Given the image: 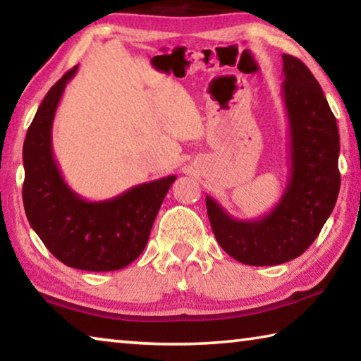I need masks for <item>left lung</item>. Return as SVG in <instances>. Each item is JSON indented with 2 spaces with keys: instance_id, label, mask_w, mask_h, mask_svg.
I'll return each mask as SVG.
<instances>
[{
  "instance_id": "1",
  "label": "left lung",
  "mask_w": 361,
  "mask_h": 361,
  "mask_svg": "<svg viewBox=\"0 0 361 361\" xmlns=\"http://www.w3.org/2000/svg\"><path fill=\"white\" fill-rule=\"evenodd\" d=\"M282 60L290 178L279 204L258 219H237L205 197L218 243L248 266H276L301 256L331 215L341 186L339 132L331 108L301 60L288 54Z\"/></svg>"
}]
</instances>
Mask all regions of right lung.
<instances>
[{"mask_svg": "<svg viewBox=\"0 0 361 361\" xmlns=\"http://www.w3.org/2000/svg\"><path fill=\"white\" fill-rule=\"evenodd\" d=\"M66 71L41 102L23 142L22 197L28 223L59 261L81 271H118L135 261L175 175L133 186L113 199L90 202L63 180L52 152V122L66 82Z\"/></svg>", "mask_w": 361, "mask_h": 361, "instance_id": "add662e5", "label": "right lung"}]
</instances>
